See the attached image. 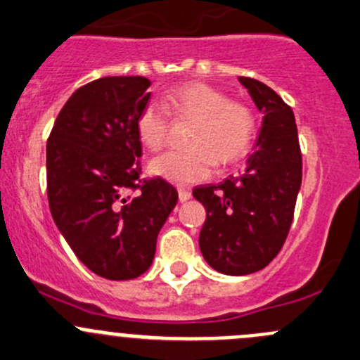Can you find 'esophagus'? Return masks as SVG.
Masks as SVG:
<instances>
[{"instance_id": "34e87169", "label": "esophagus", "mask_w": 360, "mask_h": 360, "mask_svg": "<svg viewBox=\"0 0 360 360\" xmlns=\"http://www.w3.org/2000/svg\"><path fill=\"white\" fill-rule=\"evenodd\" d=\"M177 193H179V202H186V200L191 198V191L186 190V188H179Z\"/></svg>"}]
</instances>
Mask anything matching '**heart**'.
Instances as JSON below:
<instances>
[{
  "mask_svg": "<svg viewBox=\"0 0 360 360\" xmlns=\"http://www.w3.org/2000/svg\"><path fill=\"white\" fill-rule=\"evenodd\" d=\"M169 110L195 120L190 132V150H172L150 162V172L174 184L207 179L219 165L236 164L252 148L257 120L252 108L233 101L222 91L202 82H188L165 93ZM136 132L143 145L160 150L167 141L169 112L158 101L143 105L136 117Z\"/></svg>",
  "mask_w": 360,
  "mask_h": 360,
  "instance_id": "b5f03b06",
  "label": "heart"
}]
</instances>
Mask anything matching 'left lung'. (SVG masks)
I'll list each match as a JSON object with an SVG mask.
<instances>
[{
  "label": "left lung",
  "mask_w": 360,
  "mask_h": 360,
  "mask_svg": "<svg viewBox=\"0 0 360 360\" xmlns=\"http://www.w3.org/2000/svg\"><path fill=\"white\" fill-rule=\"evenodd\" d=\"M264 113L257 148L240 176L193 190L205 207L200 250L222 274L245 276L267 266L283 248L302 184V153L291 108L269 86L240 77Z\"/></svg>",
  "instance_id": "8db88e82"
}]
</instances>
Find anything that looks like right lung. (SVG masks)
Masks as SVG:
<instances>
[{"label":"right lung","instance_id":"add662e5","mask_svg":"<svg viewBox=\"0 0 360 360\" xmlns=\"http://www.w3.org/2000/svg\"><path fill=\"white\" fill-rule=\"evenodd\" d=\"M141 75L101 77L67 100L46 143L48 202L77 259L113 281L153 262L157 236L177 203L162 177L141 179L136 117L148 103Z\"/></svg>","mask_w":360,"mask_h":360}]
</instances>
